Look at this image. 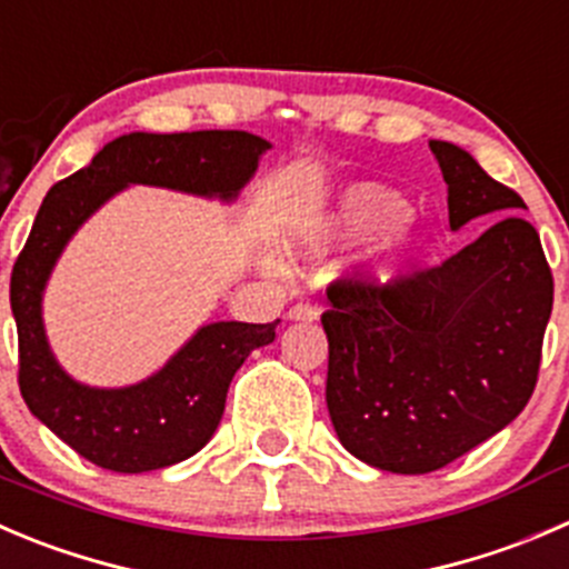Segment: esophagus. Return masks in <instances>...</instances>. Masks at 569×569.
Wrapping results in <instances>:
<instances>
[{"instance_id": "34e87169", "label": "esophagus", "mask_w": 569, "mask_h": 569, "mask_svg": "<svg viewBox=\"0 0 569 569\" xmlns=\"http://www.w3.org/2000/svg\"><path fill=\"white\" fill-rule=\"evenodd\" d=\"M289 319H306V322H313V319L319 317V311L313 306H308V302H297V306L289 308V313H286Z\"/></svg>"}]
</instances>
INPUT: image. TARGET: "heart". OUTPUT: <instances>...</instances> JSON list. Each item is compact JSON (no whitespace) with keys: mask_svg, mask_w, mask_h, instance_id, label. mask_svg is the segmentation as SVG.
<instances>
[{"mask_svg":"<svg viewBox=\"0 0 569 569\" xmlns=\"http://www.w3.org/2000/svg\"><path fill=\"white\" fill-rule=\"evenodd\" d=\"M408 217H411V208L395 191L378 189V186H352L317 224L311 247L328 250V247L383 239L402 228Z\"/></svg>","mask_w":569,"mask_h":569,"instance_id":"1","label":"heart"}]
</instances>
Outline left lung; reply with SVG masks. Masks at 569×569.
I'll use <instances>...</instances> for the list:
<instances>
[{
    "label": "left lung",
    "mask_w": 569,
    "mask_h": 569,
    "mask_svg": "<svg viewBox=\"0 0 569 569\" xmlns=\"http://www.w3.org/2000/svg\"><path fill=\"white\" fill-rule=\"evenodd\" d=\"M450 228L498 217L439 267L339 278L322 313L328 411L339 442L378 470L425 476L470 453L531 400L553 308L542 241L522 197L470 152L431 141Z\"/></svg>",
    "instance_id": "obj_1"
}]
</instances>
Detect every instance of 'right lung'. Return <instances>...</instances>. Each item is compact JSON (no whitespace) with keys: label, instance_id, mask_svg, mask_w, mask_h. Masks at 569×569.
<instances>
[{"label":"right lung","instance_id":"add662e5","mask_svg":"<svg viewBox=\"0 0 569 569\" xmlns=\"http://www.w3.org/2000/svg\"><path fill=\"white\" fill-rule=\"evenodd\" d=\"M263 138L241 130L130 132L93 156L80 172L49 189L10 274V308L19 330V389L27 408L91 465L150 472L206 448L224 413L230 380L274 325L213 322L152 378L127 389H88L52 358L41 322V291L74 230L127 183L163 186L233 200L252 178Z\"/></svg>","mask_w":569,"mask_h":569}]
</instances>
